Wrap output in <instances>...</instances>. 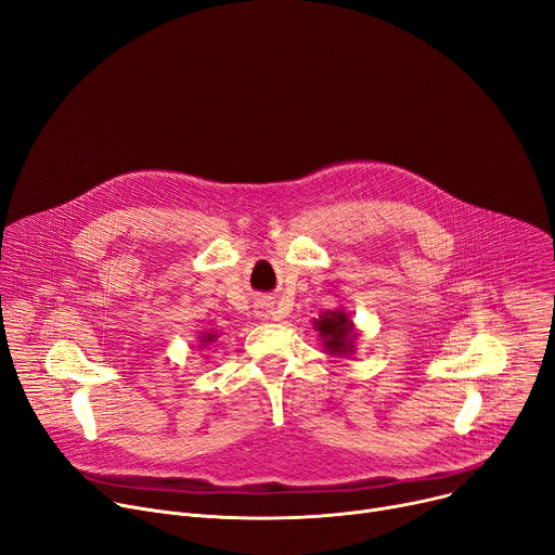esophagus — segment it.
Instances as JSON below:
<instances>
[{
    "label": "esophagus",
    "mask_w": 555,
    "mask_h": 555,
    "mask_svg": "<svg viewBox=\"0 0 555 555\" xmlns=\"http://www.w3.org/2000/svg\"><path fill=\"white\" fill-rule=\"evenodd\" d=\"M254 312H256V317L258 319H272L276 312H274V304H270V301H258L256 306H254Z\"/></svg>",
    "instance_id": "1"
}]
</instances>
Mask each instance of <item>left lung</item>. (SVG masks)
Instances as JSON below:
<instances>
[{"label":"left lung","instance_id":"left-lung-1","mask_svg":"<svg viewBox=\"0 0 555 555\" xmlns=\"http://www.w3.org/2000/svg\"><path fill=\"white\" fill-rule=\"evenodd\" d=\"M312 325L319 332V341L323 344L325 354L344 359L357 352L361 330L354 327L352 317L341 308L321 312L319 319H312Z\"/></svg>","mask_w":555,"mask_h":555}]
</instances>
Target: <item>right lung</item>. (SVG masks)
Wrapping results in <instances>:
<instances>
[{
    "mask_svg": "<svg viewBox=\"0 0 555 555\" xmlns=\"http://www.w3.org/2000/svg\"><path fill=\"white\" fill-rule=\"evenodd\" d=\"M216 341H218V332H216V330L198 332V337H196V348H198V350H209V346H214Z\"/></svg>",
    "mask_w": 555,
    "mask_h": 555,
    "instance_id": "obj_1",
    "label": "right lung"
}]
</instances>
